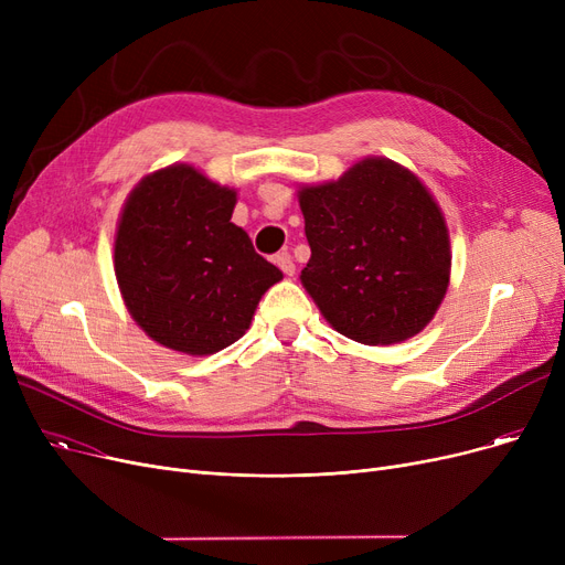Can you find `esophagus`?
<instances>
[{"mask_svg": "<svg viewBox=\"0 0 565 565\" xmlns=\"http://www.w3.org/2000/svg\"><path fill=\"white\" fill-rule=\"evenodd\" d=\"M275 263L281 267V273H284L286 277H292V275H295V263H292V256H290L288 252H279V254L275 256Z\"/></svg>", "mask_w": 565, "mask_h": 565, "instance_id": "1", "label": "esophagus"}]
</instances>
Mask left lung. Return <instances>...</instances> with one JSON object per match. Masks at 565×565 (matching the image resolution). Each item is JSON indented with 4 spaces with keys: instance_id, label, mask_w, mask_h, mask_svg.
Returning a JSON list of instances; mask_svg holds the SVG:
<instances>
[{
    "instance_id": "left-lung-1",
    "label": "left lung",
    "mask_w": 565,
    "mask_h": 565,
    "mask_svg": "<svg viewBox=\"0 0 565 565\" xmlns=\"http://www.w3.org/2000/svg\"><path fill=\"white\" fill-rule=\"evenodd\" d=\"M298 201L311 247L300 281L322 318L364 345L419 334L451 279L447 220L422 178L369 156Z\"/></svg>"
}]
</instances>
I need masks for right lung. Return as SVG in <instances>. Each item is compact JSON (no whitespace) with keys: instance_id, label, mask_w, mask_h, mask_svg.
<instances>
[{"instance_id":"add662e5","label":"right lung","mask_w":565,"mask_h":565,"mask_svg":"<svg viewBox=\"0 0 565 565\" xmlns=\"http://www.w3.org/2000/svg\"><path fill=\"white\" fill-rule=\"evenodd\" d=\"M237 192L192 164L143 175L114 235L128 313L156 343L205 358L241 339L265 290L284 279L231 222Z\"/></svg>"}]
</instances>
